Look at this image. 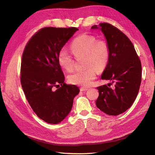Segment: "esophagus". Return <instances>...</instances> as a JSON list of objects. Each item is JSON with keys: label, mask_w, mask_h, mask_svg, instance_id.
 I'll return each instance as SVG.
<instances>
[{"label": "esophagus", "mask_w": 155, "mask_h": 155, "mask_svg": "<svg viewBox=\"0 0 155 155\" xmlns=\"http://www.w3.org/2000/svg\"><path fill=\"white\" fill-rule=\"evenodd\" d=\"M81 91H82V92H86V91L88 90V88H81Z\"/></svg>", "instance_id": "34e87169"}]
</instances>
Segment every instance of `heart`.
<instances>
[{
	"label": "heart",
	"mask_w": 155,
	"mask_h": 155,
	"mask_svg": "<svg viewBox=\"0 0 155 155\" xmlns=\"http://www.w3.org/2000/svg\"><path fill=\"white\" fill-rule=\"evenodd\" d=\"M71 49L75 57L85 55L84 66L87 68L74 71L68 77V80L73 84L89 86L96 77V69L101 71L107 65L110 55L108 44L104 40H97L93 35L83 34L73 40ZM58 62L67 71L73 69V58L64 48L59 51Z\"/></svg>",
	"instance_id": "obj_1"
}]
</instances>
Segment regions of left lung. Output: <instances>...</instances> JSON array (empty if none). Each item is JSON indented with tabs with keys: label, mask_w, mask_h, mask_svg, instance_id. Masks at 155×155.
<instances>
[{
	"label": "left lung",
	"mask_w": 155,
	"mask_h": 155,
	"mask_svg": "<svg viewBox=\"0 0 155 155\" xmlns=\"http://www.w3.org/2000/svg\"><path fill=\"white\" fill-rule=\"evenodd\" d=\"M100 29L110 50L109 61L101 74L103 80H109L108 86H99L96 106L101 111L117 116L128 110L137 96L141 82V63L130 39L117 27L107 23L93 25ZM113 83V89L109 84Z\"/></svg>",
	"instance_id": "obj_1"
}]
</instances>
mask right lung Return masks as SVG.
<instances>
[{"label":"right lung","instance_id":"1","mask_svg":"<svg viewBox=\"0 0 155 155\" xmlns=\"http://www.w3.org/2000/svg\"><path fill=\"white\" fill-rule=\"evenodd\" d=\"M78 30L45 27L31 37L23 51V90L35 114L49 124H58L68 115L80 92L77 86L65 84L58 62L59 51Z\"/></svg>","mask_w":155,"mask_h":155}]
</instances>
